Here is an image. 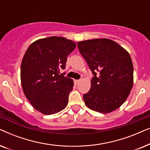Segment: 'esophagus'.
<instances>
[{"mask_svg": "<svg viewBox=\"0 0 150 150\" xmlns=\"http://www.w3.org/2000/svg\"><path fill=\"white\" fill-rule=\"evenodd\" d=\"M80 82H81V80H74V84L75 85H78Z\"/></svg>", "mask_w": 150, "mask_h": 150, "instance_id": "obj_1", "label": "esophagus"}]
</instances>
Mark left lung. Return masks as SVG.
<instances>
[{"label": "left lung", "instance_id": "8db88e82", "mask_svg": "<svg viewBox=\"0 0 150 150\" xmlns=\"http://www.w3.org/2000/svg\"><path fill=\"white\" fill-rule=\"evenodd\" d=\"M93 77L83 100L90 109L101 113L116 110L126 101L133 85V65L129 53L109 39L77 43Z\"/></svg>", "mask_w": 150, "mask_h": 150}]
</instances>
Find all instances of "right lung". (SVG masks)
Here are the masks:
<instances>
[{"mask_svg":"<svg viewBox=\"0 0 150 150\" xmlns=\"http://www.w3.org/2000/svg\"><path fill=\"white\" fill-rule=\"evenodd\" d=\"M75 48L73 41L52 36L32 43L24 54L20 69L22 89L43 114L57 113L67 105L74 82L59 71L65 68L67 56Z\"/></svg>","mask_w":150,"mask_h":150,"instance_id":"right-lung-1","label":"right lung"}]
</instances>
